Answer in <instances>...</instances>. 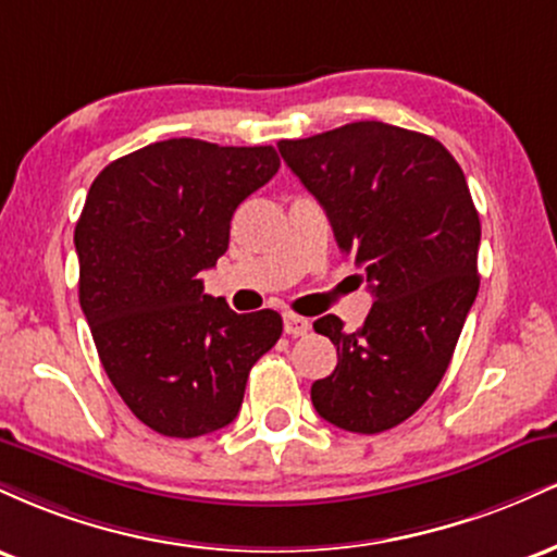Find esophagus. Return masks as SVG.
<instances>
[{"mask_svg":"<svg viewBox=\"0 0 557 557\" xmlns=\"http://www.w3.org/2000/svg\"><path fill=\"white\" fill-rule=\"evenodd\" d=\"M283 324H285V335H290V337H300V335H306V332L311 330L309 319L298 317V314H290V311H287V314H283Z\"/></svg>","mask_w":557,"mask_h":557,"instance_id":"34e87169","label":"esophagus"}]
</instances>
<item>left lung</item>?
I'll return each mask as SVG.
<instances>
[{
	"instance_id": "left-lung-1",
	"label": "left lung",
	"mask_w": 557,
	"mask_h": 557,
	"mask_svg": "<svg viewBox=\"0 0 557 557\" xmlns=\"http://www.w3.org/2000/svg\"><path fill=\"white\" fill-rule=\"evenodd\" d=\"M277 149L374 296L356 332L335 314L314 322L337 367L311 403L345 432L393 430L440 385L479 290L482 225L463 170L440 140L376 120Z\"/></svg>"
}]
</instances>
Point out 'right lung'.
<instances>
[{
	"instance_id": "right-lung-1",
	"label": "right lung",
	"mask_w": 557,
	"mask_h": 557,
	"mask_svg": "<svg viewBox=\"0 0 557 557\" xmlns=\"http://www.w3.org/2000/svg\"><path fill=\"white\" fill-rule=\"evenodd\" d=\"M277 170L272 146L170 138L114 159L88 190L75 225L81 309L120 398L164 437L227 426L283 335L277 311L235 314L198 280L227 251L238 203Z\"/></svg>"
}]
</instances>
